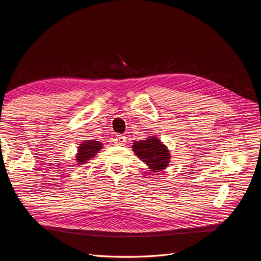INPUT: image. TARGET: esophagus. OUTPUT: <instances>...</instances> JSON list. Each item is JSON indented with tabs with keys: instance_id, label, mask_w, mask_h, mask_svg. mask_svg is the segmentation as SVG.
<instances>
[{
	"instance_id": "34e87169",
	"label": "esophagus",
	"mask_w": 261,
	"mask_h": 261,
	"mask_svg": "<svg viewBox=\"0 0 261 261\" xmlns=\"http://www.w3.org/2000/svg\"><path fill=\"white\" fill-rule=\"evenodd\" d=\"M126 144V137L123 135H117L115 138V145L124 146Z\"/></svg>"
}]
</instances>
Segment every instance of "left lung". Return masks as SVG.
<instances>
[{
    "label": "left lung",
    "mask_w": 261,
    "mask_h": 261,
    "mask_svg": "<svg viewBox=\"0 0 261 261\" xmlns=\"http://www.w3.org/2000/svg\"><path fill=\"white\" fill-rule=\"evenodd\" d=\"M133 150L152 172H160L170 163L171 155L169 149L158 137L151 136L145 140L135 141L133 145Z\"/></svg>",
    "instance_id": "obj_1"
}]
</instances>
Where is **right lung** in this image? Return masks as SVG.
Masks as SVG:
<instances>
[{
    "label": "right lung",
    "instance_id": "add662e5",
    "mask_svg": "<svg viewBox=\"0 0 261 261\" xmlns=\"http://www.w3.org/2000/svg\"><path fill=\"white\" fill-rule=\"evenodd\" d=\"M102 149V143L100 141H93V140H86L84 143L78 146L77 154H76V161L78 164H84L87 160H90L91 158L96 155L99 150Z\"/></svg>",
    "mask_w": 261,
    "mask_h": 261
}]
</instances>
